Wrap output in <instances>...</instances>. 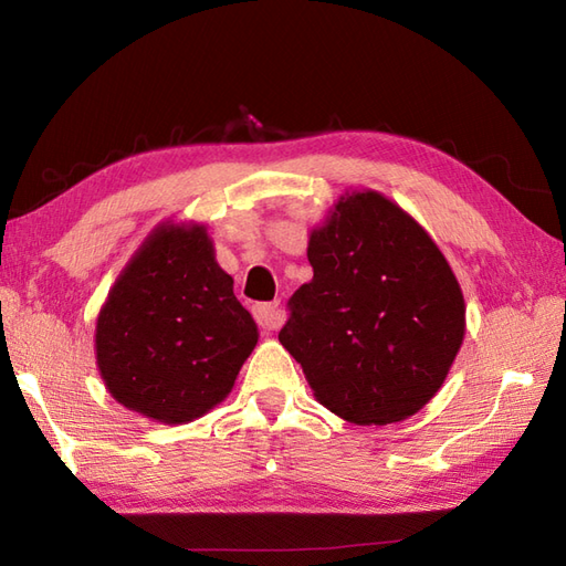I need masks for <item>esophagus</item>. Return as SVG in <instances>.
Segmentation results:
<instances>
[{"label":"esophagus","instance_id":"obj_1","mask_svg":"<svg viewBox=\"0 0 566 566\" xmlns=\"http://www.w3.org/2000/svg\"><path fill=\"white\" fill-rule=\"evenodd\" d=\"M254 319L261 328H279L283 324V312L279 310L275 302H261L254 307Z\"/></svg>","mask_w":566,"mask_h":566}]
</instances>
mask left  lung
Returning <instances> with one entry per match:
<instances>
[{
	"label": "left lung",
	"mask_w": 566,
	"mask_h": 566,
	"mask_svg": "<svg viewBox=\"0 0 566 566\" xmlns=\"http://www.w3.org/2000/svg\"><path fill=\"white\" fill-rule=\"evenodd\" d=\"M307 259L279 340L316 401L365 427L416 416L465 336L463 291L430 232L381 191L346 189L310 230Z\"/></svg>",
	"instance_id": "1"
}]
</instances>
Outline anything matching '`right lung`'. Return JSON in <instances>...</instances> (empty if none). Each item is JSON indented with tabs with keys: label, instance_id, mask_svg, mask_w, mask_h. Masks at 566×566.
Listing matches in <instances>:
<instances>
[{
	"label": "right lung",
	"instance_id": "right-lung-1",
	"mask_svg": "<svg viewBox=\"0 0 566 566\" xmlns=\"http://www.w3.org/2000/svg\"><path fill=\"white\" fill-rule=\"evenodd\" d=\"M256 340L209 228L163 220L109 287L95 319V365L119 406L187 424L226 401Z\"/></svg>",
	"mask_w": 566,
	"mask_h": 566
}]
</instances>
